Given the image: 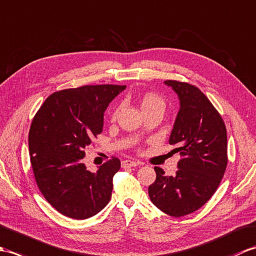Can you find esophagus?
I'll return each instance as SVG.
<instances>
[{"instance_id":"1","label":"esophagus","mask_w":256,"mask_h":256,"mask_svg":"<svg viewBox=\"0 0 256 256\" xmlns=\"http://www.w3.org/2000/svg\"><path fill=\"white\" fill-rule=\"evenodd\" d=\"M140 162H135V160H125L122 162V167H135V166H138Z\"/></svg>"}]
</instances>
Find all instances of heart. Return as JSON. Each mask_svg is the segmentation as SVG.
Segmentation results:
<instances>
[{"label":"heart","instance_id":"1","mask_svg":"<svg viewBox=\"0 0 256 256\" xmlns=\"http://www.w3.org/2000/svg\"><path fill=\"white\" fill-rule=\"evenodd\" d=\"M140 108H142L143 113L152 111V110H162L164 111L165 108V100L158 94H155V92H145V94L140 96ZM120 111V106H116L114 108L112 113V118H116L118 113Z\"/></svg>","mask_w":256,"mask_h":256}]
</instances>
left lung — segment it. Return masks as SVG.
<instances>
[{"label":"left lung","instance_id":"left-lung-1","mask_svg":"<svg viewBox=\"0 0 256 256\" xmlns=\"http://www.w3.org/2000/svg\"><path fill=\"white\" fill-rule=\"evenodd\" d=\"M180 100V108L170 144L180 153L178 170L165 176L154 167L156 180L148 194L157 208L172 216H182L201 208L216 192L228 165L226 128L224 118L197 86L166 80Z\"/></svg>","mask_w":256,"mask_h":256}]
</instances>
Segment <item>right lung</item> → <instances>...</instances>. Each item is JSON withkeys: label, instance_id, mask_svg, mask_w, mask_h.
I'll list each match as a JSON object with an SVG mask.
<instances>
[{"label": "right lung", "instance_id": "obj_1", "mask_svg": "<svg viewBox=\"0 0 256 256\" xmlns=\"http://www.w3.org/2000/svg\"><path fill=\"white\" fill-rule=\"evenodd\" d=\"M126 86L96 84L54 92L32 118L28 133L30 165L38 188L62 214L84 220L108 204L116 156L96 172L84 164L86 148L102 133L103 114Z\"/></svg>", "mask_w": 256, "mask_h": 256}]
</instances>
